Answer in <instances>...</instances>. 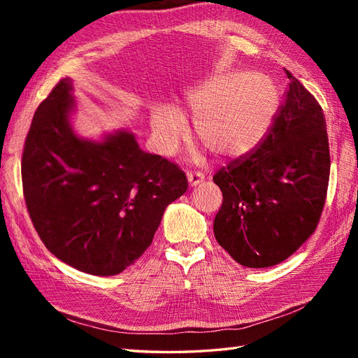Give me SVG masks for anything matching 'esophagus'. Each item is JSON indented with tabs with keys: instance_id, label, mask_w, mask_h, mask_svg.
Returning <instances> with one entry per match:
<instances>
[{
	"instance_id": "1",
	"label": "esophagus",
	"mask_w": 358,
	"mask_h": 358,
	"mask_svg": "<svg viewBox=\"0 0 358 358\" xmlns=\"http://www.w3.org/2000/svg\"><path fill=\"white\" fill-rule=\"evenodd\" d=\"M203 180H204V175L201 172H187V181L191 187L201 185Z\"/></svg>"
}]
</instances>
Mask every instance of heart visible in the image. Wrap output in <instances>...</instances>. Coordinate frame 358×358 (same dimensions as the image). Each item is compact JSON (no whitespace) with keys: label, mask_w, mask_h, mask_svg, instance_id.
<instances>
[{"label":"heart","mask_w":358,"mask_h":358,"mask_svg":"<svg viewBox=\"0 0 358 358\" xmlns=\"http://www.w3.org/2000/svg\"><path fill=\"white\" fill-rule=\"evenodd\" d=\"M199 140L215 155L237 158L263 141L278 110L277 90L252 72L220 73L186 94ZM155 148L163 155L178 149L189 132L185 113L172 103L155 106L150 117Z\"/></svg>","instance_id":"b5f03b06"}]
</instances>
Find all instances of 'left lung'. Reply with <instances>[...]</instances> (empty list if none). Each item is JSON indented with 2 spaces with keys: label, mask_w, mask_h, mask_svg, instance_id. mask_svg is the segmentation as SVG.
<instances>
[{
  "label": "left lung",
  "mask_w": 358,
  "mask_h": 358,
  "mask_svg": "<svg viewBox=\"0 0 358 358\" xmlns=\"http://www.w3.org/2000/svg\"><path fill=\"white\" fill-rule=\"evenodd\" d=\"M286 101L260 148L220 169L218 245L246 268H269L314 234L329 183V141L320 104L286 71Z\"/></svg>",
  "instance_id": "1"
}]
</instances>
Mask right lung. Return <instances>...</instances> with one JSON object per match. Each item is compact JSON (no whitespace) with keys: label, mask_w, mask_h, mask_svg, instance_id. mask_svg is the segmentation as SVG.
Listing matches in <instances>:
<instances>
[{"label":"right lung","mask_w":358,"mask_h":358,"mask_svg":"<svg viewBox=\"0 0 358 358\" xmlns=\"http://www.w3.org/2000/svg\"><path fill=\"white\" fill-rule=\"evenodd\" d=\"M72 92V80H62L35 112L21 159L26 206L57 258L90 275H117L150 246L187 178L129 131L100 141L75 134Z\"/></svg>","instance_id":"add662e5"}]
</instances>
